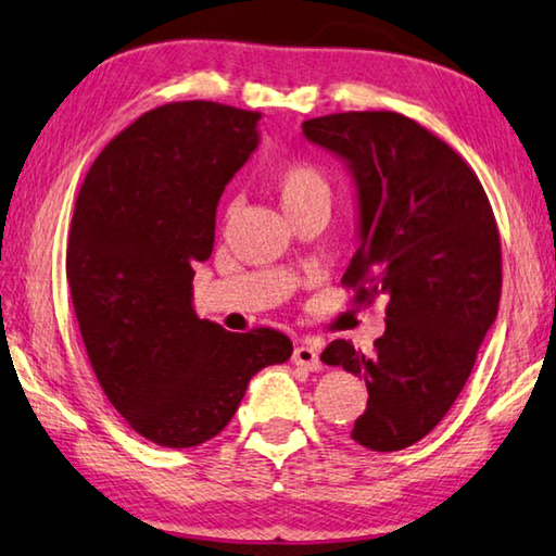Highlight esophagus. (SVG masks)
<instances>
[{"instance_id": "esophagus-1", "label": "esophagus", "mask_w": 556, "mask_h": 556, "mask_svg": "<svg viewBox=\"0 0 556 556\" xmlns=\"http://www.w3.org/2000/svg\"><path fill=\"white\" fill-rule=\"evenodd\" d=\"M291 361H294V365H299V368L304 370H318L321 368V357H318V351L314 345L308 343H301L294 348V355H291Z\"/></svg>"}]
</instances>
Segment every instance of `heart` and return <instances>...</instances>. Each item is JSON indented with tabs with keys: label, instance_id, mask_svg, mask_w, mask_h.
Masks as SVG:
<instances>
[{
	"label": "heart",
	"instance_id": "b5f03b06",
	"mask_svg": "<svg viewBox=\"0 0 556 556\" xmlns=\"http://www.w3.org/2000/svg\"><path fill=\"white\" fill-rule=\"evenodd\" d=\"M271 186H275L277 199L289 218L312 208L331 211L333 184L324 168L312 162H291L281 166L271 178Z\"/></svg>",
	"mask_w": 556,
	"mask_h": 556
}]
</instances>
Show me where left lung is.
Masks as SVG:
<instances>
[{
    "mask_svg": "<svg viewBox=\"0 0 556 556\" xmlns=\"http://www.w3.org/2000/svg\"><path fill=\"white\" fill-rule=\"evenodd\" d=\"M301 127L343 156L357 184L361 248L341 285L353 304L388 296L372 353L341 338L321 361L368 384L357 444L402 451L446 417L497 316L503 255L491 201L460 154L400 112H338Z\"/></svg>",
    "mask_w": 556,
    "mask_h": 556,
    "instance_id": "left-lung-1",
    "label": "left lung"
}]
</instances>
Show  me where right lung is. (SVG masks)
Returning a JSON list of instances; mask_svg holds the SVG:
<instances>
[{
	"mask_svg": "<svg viewBox=\"0 0 556 556\" xmlns=\"http://www.w3.org/2000/svg\"><path fill=\"white\" fill-rule=\"evenodd\" d=\"M260 112L168 102L92 162L65 275L102 392L139 437L191 448L218 437L248 382L289 361V336L230 333L193 314V265L213 252L225 184L257 147Z\"/></svg>",
	"mask_w": 556,
	"mask_h": 556,
	"instance_id": "1",
	"label": "right lung"
}]
</instances>
